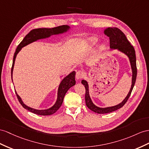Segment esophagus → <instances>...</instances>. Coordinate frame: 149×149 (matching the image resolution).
<instances>
[{
    "instance_id": "obj_1",
    "label": "esophagus",
    "mask_w": 149,
    "mask_h": 149,
    "mask_svg": "<svg viewBox=\"0 0 149 149\" xmlns=\"http://www.w3.org/2000/svg\"><path fill=\"white\" fill-rule=\"evenodd\" d=\"M84 77V72L82 70H78L76 73L75 77L77 80L81 79Z\"/></svg>"
}]
</instances>
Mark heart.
I'll use <instances>...</instances> for the list:
<instances>
[{
  "label": "heart",
  "mask_w": 149,
  "mask_h": 149,
  "mask_svg": "<svg viewBox=\"0 0 149 149\" xmlns=\"http://www.w3.org/2000/svg\"><path fill=\"white\" fill-rule=\"evenodd\" d=\"M97 38H93V39H91L90 40V43H91V45H94L97 43Z\"/></svg>",
  "instance_id": "1"
}]
</instances>
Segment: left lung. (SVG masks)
Here are the masks:
<instances>
[{"label": "left lung", "mask_w": 149, "mask_h": 149, "mask_svg": "<svg viewBox=\"0 0 149 149\" xmlns=\"http://www.w3.org/2000/svg\"><path fill=\"white\" fill-rule=\"evenodd\" d=\"M104 34L109 38V43H110V48L111 49H118V50L122 52L127 55L130 61L131 67L132 69V84L130 91L128 94L127 96L125 97V100L122 101L121 103L116 106H112V107H108L105 108H101L97 106H95L92 101H91L89 94V86L87 82L82 80L81 83L84 86L86 89V94H85V100L87 108H89L91 111L98 114H104L111 113L114 111L121 108L125 105V104L128 101L130 97L134 87L137 75V68L136 64V55L135 51L133 46L130 44L129 41L127 40V37L125 35V34L122 32L120 29L117 28H108L104 31Z\"/></svg>", "instance_id": "obj_1"}]
</instances>
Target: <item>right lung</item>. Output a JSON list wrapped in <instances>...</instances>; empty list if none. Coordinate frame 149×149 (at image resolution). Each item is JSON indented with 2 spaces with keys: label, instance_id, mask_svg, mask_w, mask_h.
Returning a JSON list of instances; mask_svg holds the SVG:
<instances>
[{
  "label": "right lung",
  "instance_id": "right-lung-1",
  "mask_svg": "<svg viewBox=\"0 0 149 149\" xmlns=\"http://www.w3.org/2000/svg\"><path fill=\"white\" fill-rule=\"evenodd\" d=\"M68 28H69V26H68L67 25H63L53 28H38L30 31V32L24 37V38L22 40L21 43L19 44L16 49V52L14 53L12 68H11V77H13V71L15 59H16V57L18 52L21 50V49L22 47H24L26 45L31 43L32 42L38 40L48 38L53 35H57V34L62 33L65 31H66ZM75 72L73 71L71 72L69 75H68L66 77H65L63 79V81L61 82L58 87L57 101L56 102V103L54 104V106H53L51 108L46 110H37L29 108L28 106H26L23 102H22L21 97L18 96V94L16 92L18 101H19L20 104L22 105V107L25 108L26 109H28L30 112L38 114V115L41 116L51 115V114L55 113L57 110L60 108L61 105L62 104L64 96L65 95L66 93L67 92V91L72 86H73L75 84Z\"/></svg>",
  "mask_w": 149,
  "mask_h": 149
}]
</instances>
